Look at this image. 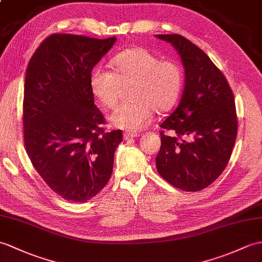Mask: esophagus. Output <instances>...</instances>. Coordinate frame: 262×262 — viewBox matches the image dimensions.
<instances>
[{
    "label": "esophagus",
    "mask_w": 262,
    "mask_h": 262,
    "mask_svg": "<svg viewBox=\"0 0 262 262\" xmlns=\"http://www.w3.org/2000/svg\"><path fill=\"white\" fill-rule=\"evenodd\" d=\"M135 137H139V134H134V133H125L124 134V138L125 139H132Z\"/></svg>",
    "instance_id": "1"
}]
</instances>
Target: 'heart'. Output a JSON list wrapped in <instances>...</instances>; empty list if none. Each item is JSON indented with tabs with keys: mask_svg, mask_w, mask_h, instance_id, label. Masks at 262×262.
I'll use <instances>...</instances> for the list:
<instances>
[{
	"mask_svg": "<svg viewBox=\"0 0 262 262\" xmlns=\"http://www.w3.org/2000/svg\"><path fill=\"white\" fill-rule=\"evenodd\" d=\"M113 71L96 66L90 71L89 86L103 106L114 109L118 103L121 84L132 83V102L120 105L109 121L114 127L129 133L146 128L154 111L171 109L179 99L183 86V71L174 60H161L145 48L121 51L112 60Z\"/></svg>",
	"mask_w": 262,
	"mask_h": 262,
	"instance_id": "obj_1",
	"label": "heart"
}]
</instances>
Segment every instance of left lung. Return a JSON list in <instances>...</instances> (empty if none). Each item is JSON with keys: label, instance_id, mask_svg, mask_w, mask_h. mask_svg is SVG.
Instances as JSON below:
<instances>
[{"label": "left lung", "instance_id": "8db88e82", "mask_svg": "<svg viewBox=\"0 0 262 262\" xmlns=\"http://www.w3.org/2000/svg\"><path fill=\"white\" fill-rule=\"evenodd\" d=\"M171 43L184 68V89L178 108L161 124L156 156L160 175L188 192L208 187L221 175L236 138L233 93L208 54L180 34H156Z\"/></svg>", "mask_w": 262, "mask_h": 262}]
</instances>
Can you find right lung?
<instances>
[{
    "mask_svg": "<svg viewBox=\"0 0 262 262\" xmlns=\"http://www.w3.org/2000/svg\"><path fill=\"white\" fill-rule=\"evenodd\" d=\"M116 38L52 34L26 72L23 137L27 153L49 187L72 202H87L112 176L121 132H105L89 86L91 69Z\"/></svg>",
    "mask_w": 262,
    "mask_h": 262,
    "instance_id": "add662e5",
    "label": "right lung"
}]
</instances>
